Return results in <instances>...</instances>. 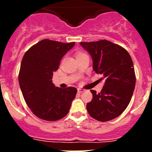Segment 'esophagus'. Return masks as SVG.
<instances>
[{
    "instance_id": "esophagus-1",
    "label": "esophagus",
    "mask_w": 152,
    "mask_h": 152,
    "mask_svg": "<svg viewBox=\"0 0 152 152\" xmlns=\"http://www.w3.org/2000/svg\"><path fill=\"white\" fill-rule=\"evenodd\" d=\"M84 91H85V90H83V89H81V88L78 89V93H82Z\"/></svg>"
}]
</instances>
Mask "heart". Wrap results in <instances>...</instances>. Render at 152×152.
I'll use <instances>...</instances> for the list:
<instances>
[{
  "label": "heart",
  "instance_id": "b5f03b06",
  "mask_svg": "<svg viewBox=\"0 0 152 152\" xmlns=\"http://www.w3.org/2000/svg\"><path fill=\"white\" fill-rule=\"evenodd\" d=\"M78 54H79V53H78Z\"/></svg>",
  "mask_w": 152,
  "mask_h": 152
}]
</instances>
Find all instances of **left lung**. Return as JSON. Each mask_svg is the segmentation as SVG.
Returning a JSON list of instances; mask_svg holds the SVG:
<instances>
[{"instance_id": "left-lung-1", "label": "left lung", "mask_w": 152, "mask_h": 152, "mask_svg": "<svg viewBox=\"0 0 152 152\" xmlns=\"http://www.w3.org/2000/svg\"><path fill=\"white\" fill-rule=\"evenodd\" d=\"M80 44L92 56L93 70L104 81L100 93L90 90L93 99L87 104V112L99 121L113 120L126 110L135 87L131 56L123 47L106 39Z\"/></svg>"}]
</instances>
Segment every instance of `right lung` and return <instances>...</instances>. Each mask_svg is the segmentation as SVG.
I'll return each instance as SVG.
<instances>
[{
    "label": "right lung",
    "instance_id": "add662e5",
    "mask_svg": "<svg viewBox=\"0 0 152 152\" xmlns=\"http://www.w3.org/2000/svg\"><path fill=\"white\" fill-rule=\"evenodd\" d=\"M74 45V42L42 39L23 57L18 76L20 87L26 103L42 120L54 121L65 117L76 97V88L55 87L51 80L62 58Z\"/></svg>",
    "mask_w": 152,
    "mask_h": 152
}]
</instances>
